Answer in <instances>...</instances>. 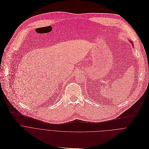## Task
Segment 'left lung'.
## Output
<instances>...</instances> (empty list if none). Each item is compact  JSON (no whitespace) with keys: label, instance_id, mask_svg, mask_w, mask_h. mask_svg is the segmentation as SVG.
<instances>
[{"label":"left lung","instance_id":"8db88e82","mask_svg":"<svg viewBox=\"0 0 149 149\" xmlns=\"http://www.w3.org/2000/svg\"><path fill=\"white\" fill-rule=\"evenodd\" d=\"M131 42V43H132V44H133V43H132V42Z\"/></svg>","mask_w":149,"mask_h":149}]
</instances>
